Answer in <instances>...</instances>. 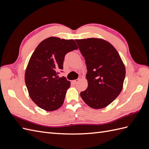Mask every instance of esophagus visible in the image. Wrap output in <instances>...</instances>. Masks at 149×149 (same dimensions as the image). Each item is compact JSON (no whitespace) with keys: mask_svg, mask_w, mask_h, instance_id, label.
Listing matches in <instances>:
<instances>
[{"mask_svg":"<svg viewBox=\"0 0 149 149\" xmlns=\"http://www.w3.org/2000/svg\"><path fill=\"white\" fill-rule=\"evenodd\" d=\"M79 80H80L79 79H76L73 81V83L74 84H77V83L79 81Z\"/></svg>","mask_w":149,"mask_h":149,"instance_id":"obj_1","label":"esophagus"}]
</instances>
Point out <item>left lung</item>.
I'll use <instances>...</instances> for the list:
<instances>
[{"instance_id": "left-lung-1", "label": "left lung", "mask_w": 149, "mask_h": 149, "mask_svg": "<svg viewBox=\"0 0 149 149\" xmlns=\"http://www.w3.org/2000/svg\"><path fill=\"white\" fill-rule=\"evenodd\" d=\"M85 59L88 86L80 96L93 109L106 107L119 96L123 88L125 68L118 52L101 38L75 40Z\"/></svg>"}]
</instances>
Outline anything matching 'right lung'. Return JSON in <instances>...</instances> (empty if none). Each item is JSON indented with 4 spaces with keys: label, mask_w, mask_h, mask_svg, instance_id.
<instances>
[{
    "label": "right lung",
    "mask_w": 149,
    "mask_h": 149,
    "mask_svg": "<svg viewBox=\"0 0 149 149\" xmlns=\"http://www.w3.org/2000/svg\"><path fill=\"white\" fill-rule=\"evenodd\" d=\"M74 40L51 37L45 39L31 55L25 73V81L30 98L47 111L56 110L63 105L70 81L58 77L63 70L65 55L77 49Z\"/></svg>",
    "instance_id": "1"
}]
</instances>
